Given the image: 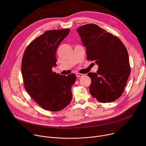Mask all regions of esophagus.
<instances>
[{"label":"esophagus","instance_id":"34e87169","mask_svg":"<svg viewBox=\"0 0 146 146\" xmlns=\"http://www.w3.org/2000/svg\"><path fill=\"white\" fill-rule=\"evenodd\" d=\"M76 76L78 77V78H80V77H82L84 76V75L82 74H80V73H76Z\"/></svg>","mask_w":146,"mask_h":146}]
</instances>
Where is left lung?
<instances>
[{
    "mask_svg": "<svg viewBox=\"0 0 146 146\" xmlns=\"http://www.w3.org/2000/svg\"><path fill=\"white\" fill-rule=\"evenodd\" d=\"M76 31L86 48L87 59L98 66L96 73L88 74L91 96L100 102L115 101L122 95L130 74L125 46L117 37L95 24L81 26Z\"/></svg>",
    "mask_w": 146,
    "mask_h": 146,
    "instance_id": "obj_1",
    "label": "left lung"
}]
</instances>
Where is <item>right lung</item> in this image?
<instances>
[{
	"label": "right lung",
	"mask_w": 146,
	"mask_h": 146,
	"mask_svg": "<svg viewBox=\"0 0 146 146\" xmlns=\"http://www.w3.org/2000/svg\"><path fill=\"white\" fill-rule=\"evenodd\" d=\"M70 30H49L32 41L25 49L22 61V75L25 90L45 110L64 109L72 98L71 87L76 77L52 71L56 66V51Z\"/></svg>",
	"instance_id": "obj_1"
}]
</instances>
